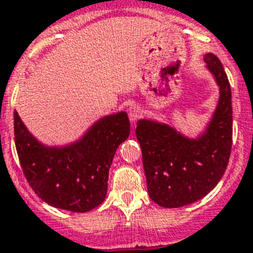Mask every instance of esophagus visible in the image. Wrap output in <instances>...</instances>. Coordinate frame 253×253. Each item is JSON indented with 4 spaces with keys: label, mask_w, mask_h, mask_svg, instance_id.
I'll list each match as a JSON object with an SVG mask.
<instances>
[{
    "label": "esophagus",
    "mask_w": 253,
    "mask_h": 253,
    "mask_svg": "<svg viewBox=\"0 0 253 253\" xmlns=\"http://www.w3.org/2000/svg\"><path fill=\"white\" fill-rule=\"evenodd\" d=\"M142 116V110H141V107L138 106H131L128 108V117L131 120V122L137 121L138 118Z\"/></svg>",
    "instance_id": "34e87169"
}]
</instances>
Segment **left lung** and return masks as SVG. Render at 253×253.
<instances>
[{"label": "left lung", "mask_w": 253, "mask_h": 253, "mask_svg": "<svg viewBox=\"0 0 253 253\" xmlns=\"http://www.w3.org/2000/svg\"><path fill=\"white\" fill-rule=\"evenodd\" d=\"M219 87V99L208 126L190 138L174 127L142 118L136 137L142 150L147 192L164 208H179L206 197L222 179L232 149V93L214 54L204 56Z\"/></svg>", "instance_id": "8db88e82"}]
</instances>
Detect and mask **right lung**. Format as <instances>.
<instances>
[{
	"label": "right lung",
	"instance_id": "add662e5",
	"mask_svg": "<svg viewBox=\"0 0 253 253\" xmlns=\"http://www.w3.org/2000/svg\"><path fill=\"white\" fill-rule=\"evenodd\" d=\"M15 145L22 171L45 203L77 213L103 203L117 147L129 135L126 112L104 116L82 138L65 146H45L13 113Z\"/></svg>",
	"mask_w": 253,
	"mask_h": 253
}]
</instances>
